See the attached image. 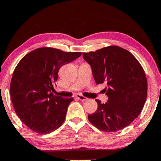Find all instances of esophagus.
<instances>
[{
	"mask_svg": "<svg viewBox=\"0 0 161 161\" xmlns=\"http://www.w3.org/2000/svg\"><path fill=\"white\" fill-rule=\"evenodd\" d=\"M76 97H77L79 100L80 101H86L87 100V98H86L85 96H83L80 94H77L76 95Z\"/></svg>",
	"mask_w": 161,
	"mask_h": 161,
	"instance_id": "34e87169",
	"label": "esophagus"
}]
</instances>
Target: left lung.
<instances>
[{
  "label": "left lung",
  "instance_id": "1",
  "mask_svg": "<svg viewBox=\"0 0 161 161\" xmlns=\"http://www.w3.org/2000/svg\"><path fill=\"white\" fill-rule=\"evenodd\" d=\"M90 64L96 84L106 83L108 101L96 99V112L88 116L98 130L115 132L130 125L142 110L147 93V81L142 65L127 49L108 46L83 53Z\"/></svg>",
  "mask_w": 161,
  "mask_h": 161
}]
</instances>
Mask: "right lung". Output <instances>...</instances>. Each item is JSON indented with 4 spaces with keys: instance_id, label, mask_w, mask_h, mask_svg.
<instances>
[{
    "instance_id": "1",
    "label": "right lung",
    "mask_w": 161,
    "mask_h": 161,
    "mask_svg": "<svg viewBox=\"0 0 161 161\" xmlns=\"http://www.w3.org/2000/svg\"><path fill=\"white\" fill-rule=\"evenodd\" d=\"M81 54L38 48L24 56L16 67L10 85L11 101L16 114L32 131L47 134L63 125L73 98L54 95V84L61 67Z\"/></svg>"
}]
</instances>
